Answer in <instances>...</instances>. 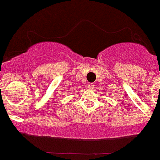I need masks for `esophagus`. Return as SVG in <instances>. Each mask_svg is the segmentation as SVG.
<instances>
[{
	"label": "esophagus",
	"instance_id": "obj_1",
	"mask_svg": "<svg viewBox=\"0 0 160 160\" xmlns=\"http://www.w3.org/2000/svg\"><path fill=\"white\" fill-rule=\"evenodd\" d=\"M88 88H90V89H92V88H94V84H88Z\"/></svg>",
	"mask_w": 160,
	"mask_h": 160
}]
</instances>
